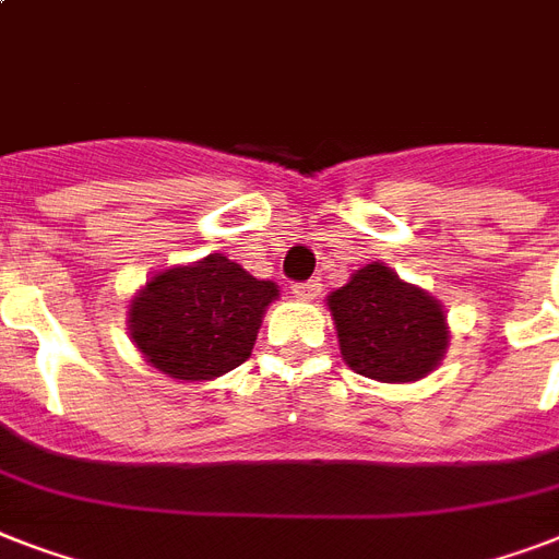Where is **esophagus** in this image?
I'll use <instances>...</instances> for the list:
<instances>
[{
  "mask_svg": "<svg viewBox=\"0 0 559 559\" xmlns=\"http://www.w3.org/2000/svg\"><path fill=\"white\" fill-rule=\"evenodd\" d=\"M319 289H322V284L319 281H301V284H293V293H296V298H316L319 296Z\"/></svg>",
  "mask_w": 559,
  "mask_h": 559,
  "instance_id": "esophagus-1",
  "label": "esophagus"
}]
</instances>
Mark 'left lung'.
I'll return each instance as SVG.
<instances>
[{"instance_id":"8db88e82","label":"left lung","mask_w":559,"mask_h":559,"mask_svg":"<svg viewBox=\"0 0 559 559\" xmlns=\"http://www.w3.org/2000/svg\"><path fill=\"white\" fill-rule=\"evenodd\" d=\"M342 357L362 377L420 380L447 348V316L429 293L403 284L382 263H368L328 296Z\"/></svg>"}]
</instances>
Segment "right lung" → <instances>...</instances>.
<instances>
[{
  "label": "right lung",
  "instance_id": "right-lung-1",
  "mask_svg": "<svg viewBox=\"0 0 559 559\" xmlns=\"http://www.w3.org/2000/svg\"><path fill=\"white\" fill-rule=\"evenodd\" d=\"M278 287L223 254L165 270L130 305V336L147 362L177 380H211L249 359Z\"/></svg>",
  "mask_w": 559,
  "mask_h": 559
}]
</instances>
